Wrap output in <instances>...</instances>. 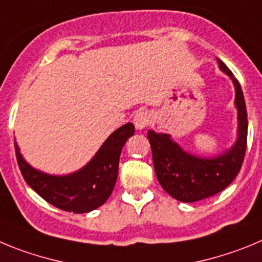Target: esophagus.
<instances>
[{
	"label": "esophagus",
	"instance_id": "esophagus-1",
	"mask_svg": "<svg viewBox=\"0 0 262 262\" xmlns=\"http://www.w3.org/2000/svg\"><path fill=\"white\" fill-rule=\"evenodd\" d=\"M133 124L137 130H142L151 124V115L148 112H138L133 119Z\"/></svg>",
	"mask_w": 262,
	"mask_h": 262
}]
</instances>
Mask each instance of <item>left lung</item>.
I'll return each mask as SVG.
<instances>
[{"mask_svg":"<svg viewBox=\"0 0 262 262\" xmlns=\"http://www.w3.org/2000/svg\"><path fill=\"white\" fill-rule=\"evenodd\" d=\"M216 61L235 87L237 137L234 145L221 154L202 158L185 151L169 134L147 132L158 181L169 195L181 202L201 201L226 189L239 173L246 155L248 120L244 95L231 70L219 58Z\"/></svg>","mask_w":262,"mask_h":262,"instance_id":"8db88e82","label":"left lung"}]
</instances>
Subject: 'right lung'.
<instances>
[{
	"label": "right lung",
	"instance_id": "add662e5",
	"mask_svg": "<svg viewBox=\"0 0 262 262\" xmlns=\"http://www.w3.org/2000/svg\"><path fill=\"white\" fill-rule=\"evenodd\" d=\"M134 125L120 126L103 142L91 160L78 171L68 175H51L28 164L14 141L16 160L26 183L47 202L61 210L82 214L102 206L115 188L121 150Z\"/></svg>",
	"mask_w": 262,
	"mask_h": 262
}]
</instances>
